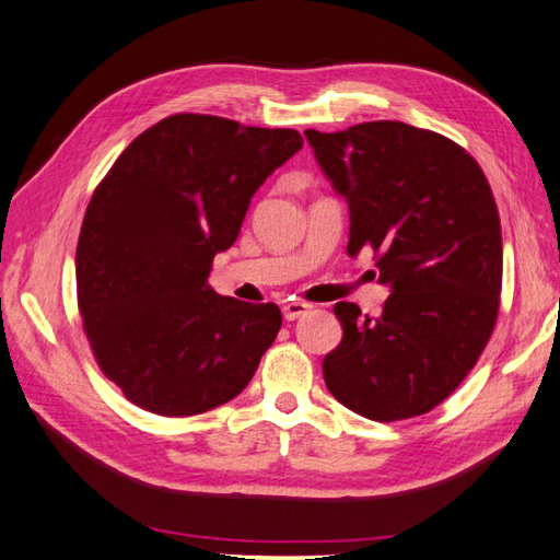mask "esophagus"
Listing matches in <instances>:
<instances>
[{
  "instance_id": "obj_1",
  "label": "esophagus",
  "mask_w": 560,
  "mask_h": 560,
  "mask_svg": "<svg viewBox=\"0 0 560 560\" xmlns=\"http://www.w3.org/2000/svg\"><path fill=\"white\" fill-rule=\"evenodd\" d=\"M312 310V305L310 303H303V301H291V303H285L283 305V319H289V322H293V319H301V317H305L307 312Z\"/></svg>"
}]
</instances>
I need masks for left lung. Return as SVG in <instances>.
<instances>
[{"label":"left lung","mask_w":560,"mask_h":560,"mask_svg":"<svg viewBox=\"0 0 560 560\" xmlns=\"http://www.w3.org/2000/svg\"><path fill=\"white\" fill-rule=\"evenodd\" d=\"M305 136L348 202V255L370 250L392 289L380 317L336 303L343 339L322 362L324 382L368 420L424 415L477 365L499 317L503 243L489 180L458 142L400 121Z\"/></svg>","instance_id":"1"}]
</instances>
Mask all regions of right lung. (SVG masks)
<instances>
[{
  "mask_svg": "<svg viewBox=\"0 0 560 560\" xmlns=\"http://www.w3.org/2000/svg\"><path fill=\"white\" fill-rule=\"evenodd\" d=\"M301 148L293 128L174 114L100 180L75 248L78 310L100 370L142 410L188 418L229 402L275 343V303L217 295L207 277L255 190Z\"/></svg>",
  "mask_w": 560,
  "mask_h": 560,
  "instance_id": "1",
  "label": "right lung"
}]
</instances>
